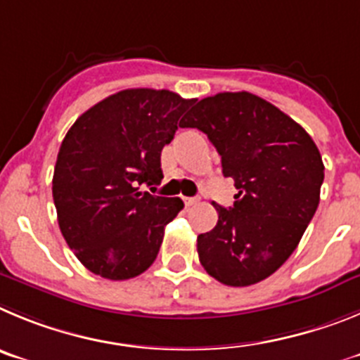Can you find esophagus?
<instances>
[{"mask_svg":"<svg viewBox=\"0 0 360 360\" xmlns=\"http://www.w3.org/2000/svg\"><path fill=\"white\" fill-rule=\"evenodd\" d=\"M184 204H186V206H193V204H197L199 202V199H197V197H184Z\"/></svg>","mask_w":360,"mask_h":360,"instance_id":"esophagus-1","label":"esophagus"}]
</instances>
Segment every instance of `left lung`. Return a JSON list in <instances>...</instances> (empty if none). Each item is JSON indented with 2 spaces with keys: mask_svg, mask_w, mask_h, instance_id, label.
<instances>
[{
  "mask_svg": "<svg viewBox=\"0 0 360 360\" xmlns=\"http://www.w3.org/2000/svg\"><path fill=\"white\" fill-rule=\"evenodd\" d=\"M181 127L208 136L238 190L229 210L215 204V228L197 236L200 264L231 287L265 280L292 255L319 204L325 165L316 143L290 116L248 91L202 98Z\"/></svg>",
  "mask_w": 360,
  "mask_h": 360,
  "instance_id": "obj_1",
  "label": "left lung"
}]
</instances>
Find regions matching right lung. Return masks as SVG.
<instances>
[{"label": "right lung", "mask_w": 360, "mask_h": 360, "mask_svg": "<svg viewBox=\"0 0 360 360\" xmlns=\"http://www.w3.org/2000/svg\"><path fill=\"white\" fill-rule=\"evenodd\" d=\"M192 103L168 89H124L68 131L51 192L64 240L91 273L129 280L156 260L165 226L184 204L140 186L161 183V150Z\"/></svg>", "instance_id": "right-lung-1"}]
</instances>
